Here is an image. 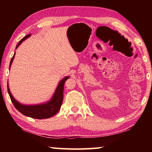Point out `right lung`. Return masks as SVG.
<instances>
[{"instance_id":"add662e5","label":"right lung","mask_w":152,"mask_h":152,"mask_svg":"<svg viewBox=\"0 0 152 152\" xmlns=\"http://www.w3.org/2000/svg\"><path fill=\"white\" fill-rule=\"evenodd\" d=\"M31 35L29 34L23 38V39L19 42V43L17 45L16 49H17V48L23 42H24L25 39L29 38ZM15 53H14L13 56H12L11 62H10L9 70L10 68H11L12 61H13L15 58ZM69 78H70V76H68L64 77L63 79H61V80L59 82L57 88H56L54 93H53L52 97L51 98V99L49 100L47 102L41 104H24L18 102L13 97L11 91H10L9 82L7 83V90H8L9 94L10 96V98H11L12 104H13L17 110H19L20 113H22L23 115H24L27 117L33 118V119H48V118H50L51 117L54 116L56 114H57L59 110H60L64 98V83H65V82L67 80V79H68Z\"/></svg>"}]
</instances>
